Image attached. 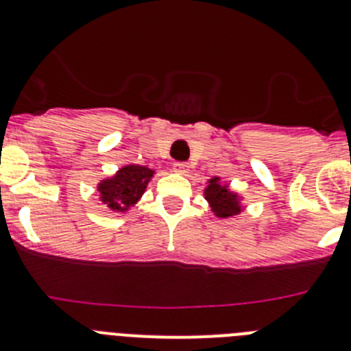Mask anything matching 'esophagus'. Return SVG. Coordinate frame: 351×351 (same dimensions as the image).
I'll return each instance as SVG.
<instances>
[{
	"label": "esophagus",
	"mask_w": 351,
	"mask_h": 351,
	"mask_svg": "<svg viewBox=\"0 0 351 351\" xmlns=\"http://www.w3.org/2000/svg\"><path fill=\"white\" fill-rule=\"evenodd\" d=\"M188 170H190L188 163H182V161H178V163H173V172H178V173H182V176H186V173H188Z\"/></svg>",
	"instance_id": "34e87169"
}]
</instances>
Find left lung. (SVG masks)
Segmentation results:
<instances>
[{
  "instance_id": "left-lung-1",
  "label": "left lung",
  "mask_w": 351,
  "mask_h": 351,
  "mask_svg": "<svg viewBox=\"0 0 351 351\" xmlns=\"http://www.w3.org/2000/svg\"><path fill=\"white\" fill-rule=\"evenodd\" d=\"M206 200L209 202L213 213L218 218H230L243 210L241 206V197L234 191H230L228 184L219 181V178L209 179V184L204 190Z\"/></svg>"
}]
</instances>
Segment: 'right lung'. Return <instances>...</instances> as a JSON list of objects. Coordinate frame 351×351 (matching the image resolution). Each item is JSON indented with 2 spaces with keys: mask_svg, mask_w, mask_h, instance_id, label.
<instances>
[{
  "mask_svg": "<svg viewBox=\"0 0 351 351\" xmlns=\"http://www.w3.org/2000/svg\"><path fill=\"white\" fill-rule=\"evenodd\" d=\"M153 176L154 170L144 165L123 167L117 170L116 176L104 179L98 184L100 200L112 210L125 213L138 202Z\"/></svg>",
  "mask_w": 351,
  "mask_h": 351,
  "instance_id": "right-lung-1",
  "label": "right lung"
}]
</instances>
